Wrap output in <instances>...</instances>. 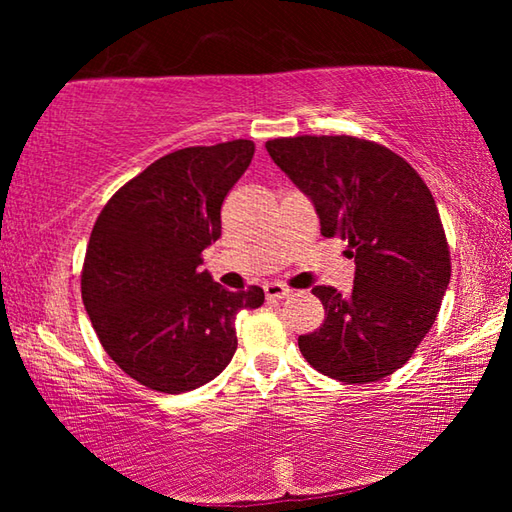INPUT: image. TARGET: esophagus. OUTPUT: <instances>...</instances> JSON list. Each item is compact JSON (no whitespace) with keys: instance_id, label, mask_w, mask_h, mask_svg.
Masks as SVG:
<instances>
[{"instance_id":"1","label":"esophagus","mask_w":512,"mask_h":512,"mask_svg":"<svg viewBox=\"0 0 512 512\" xmlns=\"http://www.w3.org/2000/svg\"><path fill=\"white\" fill-rule=\"evenodd\" d=\"M264 293L268 300H282V298L291 296L293 291L289 287H284V284H280V282H271V284H264Z\"/></svg>"}]
</instances>
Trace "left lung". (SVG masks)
<instances>
[{
  "instance_id": "8db88e82",
  "label": "left lung",
  "mask_w": 512,
  "mask_h": 512,
  "mask_svg": "<svg viewBox=\"0 0 512 512\" xmlns=\"http://www.w3.org/2000/svg\"><path fill=\"white\" fill-rule=\"evenodd\" d=\"M266 151L314 201L323 237L348 241L357 264L345 296L311 289L325 320L298 339L302 357L345 384L393 375L429 334L452 275L429 187L395 151L352 135L277 137Z\"/></svg>"
}]
</instances>
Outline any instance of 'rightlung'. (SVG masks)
I'll list each match as a JSON object with an SVG mask.
<instances>
[{
    "label": "right lung",
    "instance_id": "add662e5",
    "mask_svg": "<svg viewBox=\"0 0 512 512\" xmlns=\"http://www.w3.org/2000/svg\"><path fill=\"white\" fill-rule=\"evenodd\" d=\"M255 144L187 146L149 164L103 205L81 271V296L103 350L158 393L212 381L237 350L235 316L264 291H228L201 271L221 237V205Z\"/></svg>",
    "mask_w": 512,
    "mask_h": 512
}]
</instances>
